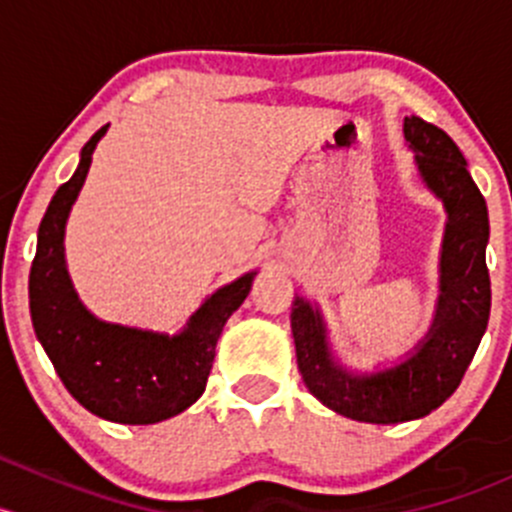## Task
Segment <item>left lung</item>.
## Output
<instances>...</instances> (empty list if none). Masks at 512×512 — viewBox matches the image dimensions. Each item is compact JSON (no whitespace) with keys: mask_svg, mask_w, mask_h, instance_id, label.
<instances>
[{"mask_svg":"<svg viewBox=\"0 0 512 512\" xmlns=\"http://www.w3.org/2000/svg\"><path fill=\"white\" fill-rule=\"evenodd\" d=\"M404 138L423 185L448 215L436 312L426 337L394 366L354 371L334 356L317 304L294 297L289 314L297 366L309 394L334 414L384 426L428 416L458 389L490 317L488 208L466 158L448 133L418 116L404 118Z\"/></svg>","mask_w":512,"mask_h":512,"instance_id":"obj_1","label":"left lung"}]
</instances>
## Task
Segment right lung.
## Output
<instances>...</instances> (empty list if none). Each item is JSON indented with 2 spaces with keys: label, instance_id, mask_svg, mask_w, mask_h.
Returning <instances> with one entry per match:
<instances>
[{
  "label": "right lung",
  "instance_id": "obj_1",
  "mask_svg": "<svg viewBox=\"0 0 512 512\" xmlns=\"http://www.w3.org/2000/svg\"><path fill=\"white\" fill-rule=\"evenodd\" d=\"M98 128L81 148L76 173L46 208L29 272V309L36 339L69 394L98 418L148 426L178 416L203 396L215 344L230 314L245 302L257 272L215 289L178 334L151 332L98 319L86 309L66 270V220L89 175Z\"/></svg>",
  "mask_w": 512,
  "mask_h": 512
}]
</instances>
